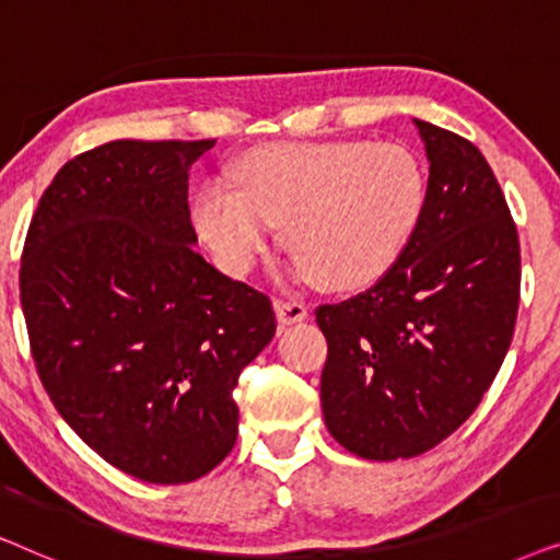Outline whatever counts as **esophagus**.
<instances>
[{"instance_id":"1","label":"esophagus","mask_w":560,"mask_h":560,"mask_svg":"<svg viewBox=\"0 0 560 560\" xmlns=\"http://www.w3.org/2000/svg\"><path fill=\"white\" fill-rule=\"evenodd\" d=\"M272 308H275V316H278V324H280L282 328L293 326V324H301V320L308 318V308H305L303 303L275 301Z\"/></svg>"}]
</instances>
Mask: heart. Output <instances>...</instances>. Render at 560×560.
I'll return each mask as SVG.
<instances>
[{"label":"heart","mask_w":560,"mask_h":560,"mask_svg":"<svg viewBox=\"0 0 560 560\" xmlns=\"http://www.w3.org/2000/svg\"><path fill=\"white\" fill-rule=\"evenodd\" d=\"M232 186L201 190L194 224L229 272H247L282 224L290 267L331 293L372 288L408 252L428 201L420 160L400 144L285 142L252 150Z\"/></svg>","instance_id":"obj_1"}]
</instances>
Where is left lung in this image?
Here are the masks:
<instances>
[{"label":"left lung","instance_id":"left-lung-1","mask_svg":"<svg viewBox=\"0 0 560 560\" xmlns=\"http://www.w3.org/2000/svg\"><path fill=\"white\" fill-rule=\"evenodd\" d=\"M428 201L400 262L366 293L320 305V408L351 454H425L477 410L508 357L520 242L500 183L469 140L412 119Z\"/></svg>","mask_w":560,"mask_h":560}]
</instances>
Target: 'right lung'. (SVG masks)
<instances>
[{
	"mask_svg": "<svg viewBox=\"0 0 560 560\" xmlns=\"http://www.w3.org/2000/svg\"><path fill=\"white\" fill-rule=\"evenodd\" d=\"M217 140H117L68 160L22 252L20 298L45 393L104 462L186 485L236 441L240 372L272 303L194 249L188 171Z\"/></svg>",
	"mask_w": 560,
	"mask_h": 560,
	"instance_id": "add662e5",
	"label": "right lung"
}]
</instances>
